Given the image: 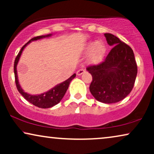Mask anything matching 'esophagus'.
Segmentation results:
<instances>
[{
  "label": "esophagus",
  "mask_w": 154,
  "mask_h": 154,
  "mask_svg": "<svg viewBox=\"0 0 154 154\" xmlns=\"http://www.w3.org/2000/svg\"><path fill=\"white\" fill-rule=\"evenodd\" d=\"M85 70L84 69H79V70H78V71H77V75H81V74H83V73L85 72Z\"/></svg>",
  "instance_id": "obj_1"
}]
</instances>
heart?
<instances>
[{"label":"heart","instance_id":"obj_1","mask_svg":"<svg viewBox=\"0 0 154 154\" xmlns=\"http://www.w3.org/2000/svg\"><path fill=\"white\" fill-rule=\"evenodd\" d=\"M86 52H91L90 55V62L93 64L100 62L106 54V48L102 41H90L85 46Z\"/></svg>","mask_w":154,"mask_h":154}]
</instances>
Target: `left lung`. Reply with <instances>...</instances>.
<instances>
[{"label":"left lung","mask_w":154,"mask_h":154,"mask_svg":"<svg viewBox=\"0 0 154 154\" xmlns=\"http://www.w3.org/2000/svg\"><path fill=\"white\" fill-rule=\"evenodd\" d=\"M112 49L104 62L87 67L92 76L90 91L99 102L112 104L123 100L133 88L137 66L133 50L119 38L104 33Z\"/></svg>","instance_id":"8db88e82"}]
</instances>
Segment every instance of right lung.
I'll return each mask as SVG.
<instances>
[{
	"label": "right lung",
	"mask_w": 154,
	"mask_h": 154,
	"mask_svg": "<svg viewBox=\"0 0 154 154\" xmlns=\"http://www.w3.org/2000/svg\"><path fill=\"white\" fill-rule=\"evenodd\" d=\"M52 34H48L46 35H40V36H36L31 38L28 43H26L25 45L22 48V49L19 52L17 56L16 57L15 60H14V78H15V83L17 88L18 91L26 99V100L29 102L31 104L34 105L35 106L39 107V108L42 109H46V108H50V107L54 106V105L57 104L59 102L62 100L63 97L64 96L65 93H66L67 89H68L69 84H70L71 81L75 77V73L73 74L66 81L62 82V83L58 84L55 87L52 88L51 90H48V92H44L41 94H35V95H32V94H29L26 92H25L19 83L18 81V77H17V65L20 60V57L22 54V52L24 48L26 47L27 44L31 43L33 41H36L38 39L43 38L45 37H49L51 36Z\"/></svg>",
	"instance_id": "obj_1"
}]
</instances>
